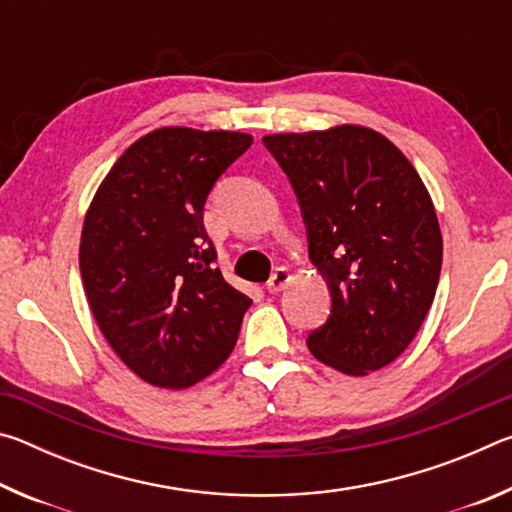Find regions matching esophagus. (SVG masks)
I'll use <instances>...</instances> for the list:
<instances>
[{
	"instance_id": "obj_1",
	"label": "esophagus",
	"mask_w": 512,
	"mask_h": 512,
	"mask_svg": "<svg viewBox=\"0 0 512 512\" xmlns=\"http://www.w3.org/2000/svg\"><path fill=\"white\" fill-rule=\"evenodd\" d=\"M289 280H291V273L284 266H280V268H275L271 280L266 282V289H268V293H280L284 287H287Z\"/></svg>"
}]
</instances>
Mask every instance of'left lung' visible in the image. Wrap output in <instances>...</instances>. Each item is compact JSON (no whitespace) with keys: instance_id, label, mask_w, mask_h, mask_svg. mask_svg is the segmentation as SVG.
Here are the masks:
<instances>
[{"instance_id":"left-lung-1","label":"left lung","mask_w":512,"mask_h":512,"mask_svg":"<svg viewBox=\"0 0 512 512\" xmlns=\"http://www.w3.org/2000/svg\"><path fill=\"white\" fill-rule=\"evenodd\" d=\"M307 228L332 309L311 354L368 375L409 348L436 296L443 237L427 187L384 135L363 126L266 135Z\"/></svg>"}]
</instances>
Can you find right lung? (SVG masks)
<instances>
[{"label":"right lung","instance_id":"obj_1","mask_svg":"<svg viewBox=\"0 0 512 512\" xmlns=\"http://www.w3.org/2000/svg\"><path fill=\"white\" fill-rule=\"evenodd\" d=\"M253 137L158 128L128 146L85 214L81 277L97 325L135 375L187 388L239 339L246 293L223 280L203 212Z\"/></svg>","mask_w":512,"mask_h":512}]
</instances>
